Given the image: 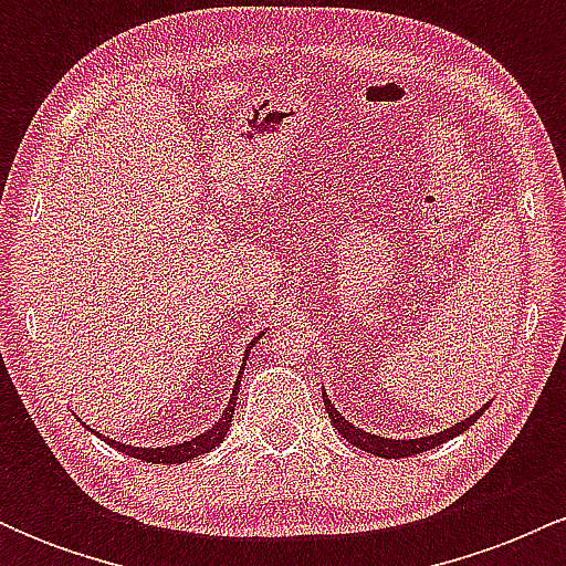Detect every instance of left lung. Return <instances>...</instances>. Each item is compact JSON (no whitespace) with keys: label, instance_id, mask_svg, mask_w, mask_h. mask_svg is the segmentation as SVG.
I'll return each mask as SVG.
<instances>
[{"label":"left lung","instance_id":"obj_1","mask_svg":"<svg viewBox=\"0 0 566 566\" xmlns=\"http://www.w3.org/2000/svg\"><path fill=\"white\" fill-rule=\"evenodd\" d=\"M322 396H324V407H327V415H329V420H333V426L337 428V433H340L343 439H348L354 447H359V450H365L369 454H378V458H409V454H420L426 450H433V447L444 444V441L454 439L458 433L469 431V428L476 423L479 418H482L484 409L490 407V401H486V405L479 407L476 412L469 415V418H463L460 423L444 428V431L431 433V437L388 439V437H378V433H373V431H365V428L354 426L350 420L343 418L340 409H337L333 401L327 399V391H324V388H322Z\"/></svg>","mask_w":566,"mask_h":566}]
</instances>
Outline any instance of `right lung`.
I'll use <instances>...</instances> for the list:
<instances>
[{"instance_id":"right-lung-1","label":"right lung","mask_w":566,"mask_h":566,"mask_svg":"<svg viewBox=\"0 0 566 566\" xmlns=\"http://www.w3.org/2000/svg\"><path fill=\"white\" fill-rule=\"evenodd\" d=\"M263 335H265V333H261L258 337H252L250 346H247L244 356H242V367H239V378H237V382H233L231 399H229V405H226L223 415H220V418L216 420V426L207 428V431H205V433H199V437H193V439H188V441H180V444H165V447H135V444H122V441L103 437V433H97L95 428H90L87 423H84V428H87V431H93L97 439L106 441L108 447H114V450L125 452V454H129V458L146 460V463L178 465V463H186V460H191V458H199V454H205V452L216 450V447L220 444V441H223L226 433H229V426H231V418H233V409H237V399H239V382H242V373H244L247 359H250V350H252V346H255L258 340H261Z\"/></svg>"}]
</instances>
